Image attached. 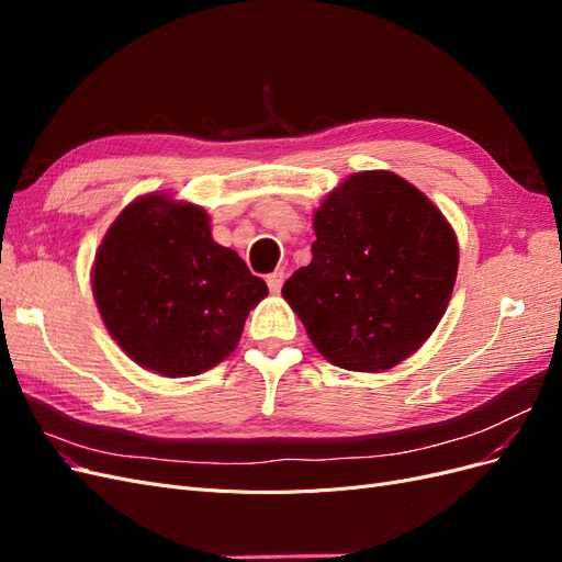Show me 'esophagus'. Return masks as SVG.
I'll list each match as a JSON object with an SVG mask.
<instances>
[{
	"label": "esophagus",
	"instance_id": "1",
	"mask_svg": "<svg viewBox=\"0 0 562 562\" xmlns=\"http://www.w3.org/2000/svg\"><path fill=\"white\" fill-rule=\"evenodd\" d=\"M283 281H285L283 269L271 271V274L267 277V285H269V291H271V293H279V291H281V285H283Z\"/></svg>",
	"mask_w": 562,
	"mask_h": 562
}]
</instances>
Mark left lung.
<instances>
[{
  "mask_svg": "<svg viewBox=\"0 0 562 562\" xmlns=\"http://www.w3.org/2000/svg\"><path fill=\"white\" fill-rule=\"evenodd\" d=\"M314 234L312 262L281 295L330 363L380 372L427 342L448 310L459 248L415 184L353 173L314 213Z\"/></svg>",
  "mask_w": 562,
  "mask_h": 562,
  "instance_id": "left-lung-1",
  "label": "left lung"
}]
</instances>
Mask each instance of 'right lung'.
I'll use <instances>...</instances> for the list:
<instances>
[{
  "label": "right lung",
  "mask_w": 562,
  "mask_h": 562,
  "mask_svg": "<svg viewBox=\"0 0 562 562\" xmlns=\"http://www.w3.org/2000/svg\"><path fill=\"white\" fill-rule=\"evenodd\" d=\"M267 293L239 255L213 241L206 211L166 194L128 203L93 262V297L110 335L164 378L225 361Z\"/></svg>",
  "instance_id": "add662e5"
}]
</instances>
